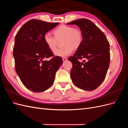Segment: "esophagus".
<instances>
[{
    "label": "esophagus",
    "instance_id": "esophagus-1",
    "mask_svg": "<svg viewBox=\"0 0 128 128\" xmlns=\"http://www.w3.org/2000/svg\"><path fill=\"white\" fill-rule=\"evenodd\" d=\"M67 58H62V60H63V61H67Z\"/></svg>",
    "mask_w": 128,
    "mask_h": 128
}]
</instances>
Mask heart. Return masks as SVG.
Masks as SVG:
<instances>
[{"label": "heart", "mask_w": 128, "mask_h": 128, "mask_svg": "<svg viewBox=\"0 0 128 128\" xmlns=\"http://www.w3.org/2000/svg\"><path fill=\"white\" fill-rule=\"evenodd\" d=\"M54 36L50 32H46L44 35V40L48 47L52 51L55 50L58 40L64 38V47L54 51V53L56 56H65L71 54L74 48L80 47L83 40V34L80 30L75 29L74 26L62 24L58 26L53 30Z\"/></svg>", "instance_id": "b5f03b06"}]
</instances>
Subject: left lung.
I'll list each match as a JSON object with an SVG mask.
<instances>
[{
    "label": "left lung",
    "instance_id": "8db88e82",
    "mask_svg": "<svg viewBox=\"0 0 128 128\" xmlns=\"http://www.w3.org/2000/svg\"><path fill=\"white\" fill-rule=\"evenodd\" d=\"M67 24L77 25L83 34L80 47L68 58L72 64V83L82 90H94L104 80L109 67V42L102 31L88 19L80 18ZM82 59L84 60L80 62Z\"/></svg>",
    "mask_w": 128,
    "mask_h": 128
}]
</instances>
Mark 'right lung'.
Masks as SVG:
<instances>
[{"mask_svg": "<svg viewBox=\"0 0 128 128\" xmlns=\"http://www.w3.org/2000/svg\"><path fill=\"white\" fill-rule=\"evenodd\" d=\"M59 24L36 19L26 22L15 37L13 56L15 69L24 86L40 92L51 87L56 74L62 64L61 56H54L44 40L45 33ZM52 57L50 60H44Z\"/></svg>", "mask_w": 128, "mask_h": 128, "instance_id": "add662e5", "label": "right lung"}]
</instances>
